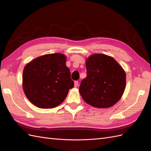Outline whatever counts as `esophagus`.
Returning a JSON list of instances; mask_svg holds the SVG:
<instances>
[{
    "instance_id": "34e87169",
    "label": "esophagus",
    "mask_w": 151,
    "mask_h": 151,
    "mask_svg": "<svg viewBox=\"0 0 151 151\" xmlns=\"http://www.w3.org/2000/svg\"><path fill=\"white\" fill-rule=\"evenodd\" d=\"M78 81H75V87H78Z\"/></svg>"
}]
</instances>
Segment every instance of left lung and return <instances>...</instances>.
Segmentation results:
<instances>
[{"label": "left lung", "instance_id": "8db88e82", "mask_svg": "<svg viewBox=\"0 0 151 151\" xmlns=\"http://www.w3.org/2000/svg\"><path fill=\"white\" fill-rule=\"evenodd\" d=\"M87 76L81 83L79 92L86 102L105 108L119 101L126 86V74L113 58L95 54L86 60Z\"/></svg>", "mask_w": 151, "mask_h": 151}]
</instances>
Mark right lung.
Masks as SVG:
<instances>
[{"mask_svg": "<svg viewBox=\"0 0 151 151\" xmlns=\"http://www.w3.org/2000/svg\"><path fill=\"white\" fill-rule=\"evenodd\" d=\"M66 57L60 53L38 57L24 67L22 87L32 103L41 108H52L62 103L74 87Z\"/></svg>", "mask_w": 151, "mask_h": 151, "instance_id": "right-lung-1", "label": "right lung"}]
</instances>
